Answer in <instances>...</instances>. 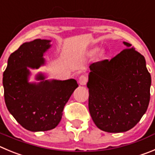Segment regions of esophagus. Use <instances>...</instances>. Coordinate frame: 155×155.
Instances as JSON below:
<instances>
[{
  "label": "esophagus",
  "instance_id": "esophagus-1",
  "mask_svg": "<svg viewBox=\"0 0 155 155\" xmlns=\"http://www.w3.org/2000/svg\"><path fill=\"white\" fill-rule=\"evenodd\" d=\"M87 81H88V78L87 76H85V75H82V76H80V77L79 78V84L82 85V86H85V85H86Z\"/></svg>",
  "mask_w": 155,
  "mask_h": 155
}]
</instances>
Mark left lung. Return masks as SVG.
Listing matches in <instances>:
<instances>
[{"mask_svg":"<svg viewBox=\"0 0 155 155\" xmlns=\"http://www.w3.org/2000/svg\"><path fill=\"white\" fill-rule=\"evenodd\" d=\"M127 49L111 60L89 66V109L95 125L106 132L128 131L141 120L150 101L151 75L144 56Z\"/></svg>","mask_w":155,"mask_h":155,"instance_id":"8db88e82","label":"left lung"}]
</instances>
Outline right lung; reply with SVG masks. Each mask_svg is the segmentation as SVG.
<instances>
[{
    "label": "right lung",
    "instance_id": "add662e5",
    "mask_svg": "<svg viewBox=\"0 0 155 155\" xmlns=\"http://www.w3.org/2000/svg\"><path fill=\"white\" fill-rule=\"evenodd\" d=\"M51 40L36 39L23 43L10 55L3 73L4 100L10 113L20 125L30 131H44L60 123L65 105L78 87L76 79H46L36 75L38 82H29L30 69L45 64L44 53Z\"/></svg>",
    "mask_w": 155,
    "mask_h": 155
}]
</instances>
